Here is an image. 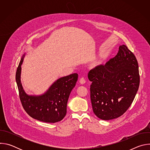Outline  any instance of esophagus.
<instances>
[{"label": "esophagus", "instance_id": "34e87169", "mask_svg": "<svg viewBox=\"0 0 150 150\" xmlns=\"http://www.w3.org/2000/svg\"><path fill=\"white\" fill-rule=\"evenodd\" d=\"M79 82L81 84H84L85 83V79L83 78H81L79 80Z\"/></svg>", "mask_w": 150, "mask_h": 150}]
</instances>
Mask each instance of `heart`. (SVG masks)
Instances as JSON below:
<instances>
[{"instance_id": "b5f03b06", "label": "heart", "mask_w": 150, "mask_h": 150, "mask_svg": "<svg viewBox=\"0 0 150 150\" xmlns=\"http://www.w3.org/2000/svg\"><path fill=\"white\" fill-rule=\"evenodd\" d=\"M103 61H104V57L101 56L98 59V60H97V63H96V65H101V64L103 63Z\"/></svg>"}]
</instances>
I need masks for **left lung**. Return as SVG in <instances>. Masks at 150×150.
<instances>
[{"label":"left lung","instance_id":"8db88e82","mask_svg":"<svg viewBox=\"0 0 150 150\" xmlns=\"http://www.w3.org/2000/svg\"><path fill=\"white\" fill-rule=\"evenodd\" d=\"M92 82L90 98L94 113L102 120L120 117L129 109L138 90V63L126 46H119L117 54L104 65L88 74Z\"/></svg>","mask_w":150,"mask_h":150}]
</instances>
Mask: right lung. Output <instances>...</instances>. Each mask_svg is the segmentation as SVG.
Segmentation results:
<instances>
[{"label":"right lung","mask_w":150,"mask_h":150,"mask_svg":"<svg viewBox=\"0 0 150 150\" xmlns=\"http://www.w3.org/2000/svg\"><path fill=\"white\" fill-rule=\"evenodd\" d=\"M24 56L21 58L16 72V82L24 109L30 116L41 122L56 123L62 120L67 114L69 96L75 86L78 75L75 73L59 78L43 95L28 96L21 82V66Z\"/></svg>","instance_id":"right-lung-1"}]
</instances>
